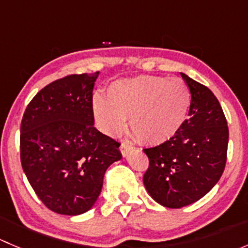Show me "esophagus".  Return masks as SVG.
Listing matches in <instances>:
<instances>
[{
  "mask_svg": "<svg viewBox=\"0 0 248 248\" xmlns=\"http://www.w3.org/2000/svg\"><path fill=\"white\" fill-rule=\"evenodd\" d=\"M133 150H134V147L132 146L131 144H128V142H126V141L121 142V146H120V151H121L122 156H124V157L128 156V155L131 154Z\"/></svg>",
  "mask_w": 248,
  "mask_h": 248,
  "instance_id": "esophagus-1",
  "label": "esophagus"
}]
</instances>
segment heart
<instances>
[{
    "label": "heart",
    "mask_w": 248,
    "mask_h": 248,
    "mask_svg": "<svg viewBox=\"0 0 248 248\" xmlns=\"http://www.w3.org/2000/svg\"><path fill=\"white\" fill-rule=\"evenodd\" d=\"M191 101L184 80L141 76L112 82L106 98L94 97L93 114L99 127L110 136L121 133L129 119V129L140 142L159 145L181 129Z\"/></svg>",
    "instance_id": "1"
}]
</instances>
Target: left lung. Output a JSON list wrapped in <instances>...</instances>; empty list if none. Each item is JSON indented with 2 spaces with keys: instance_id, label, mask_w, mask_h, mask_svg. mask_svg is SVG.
Returning <instances> with one entry per match:
<instances>
[{
  "instance_id": "obj_1",
  "label": "left lung",
  "mask_w": 248,
  "mask_h": 248,
  "mask_svg": "<svg viewBox=\"0 0 248 248\" xmlns=\"http://www.w3.org/2000/svg\"><path fill=\"white\" fill-rule=\"evenodd\" d=\"M191 91L188 119L170 140L144 149L149 168L142 181L158 204L179 209L199 201L222 176L229 131L211 90L181 73Z\"/></svg>"
}]
</instances>
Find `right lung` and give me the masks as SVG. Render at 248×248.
<instances>
[{
    "label": "right lung",
    "instance_id": "right-lung-1",
    "mask_svg": "<svg viewBox=\"0 0 248 248\" xmlns=\"http://www.w3.org/2000/svg\"><path fill=\"white\" fill-rule=\"evenodd\" d=\"M98 72L50 82L32 98L20 126V159L42 202L61 215L84 214L98 198L120 142L93 126Z\"/></svg>",
    "mask_w": 248,
    "mask_h": 248
}]
</instances>
